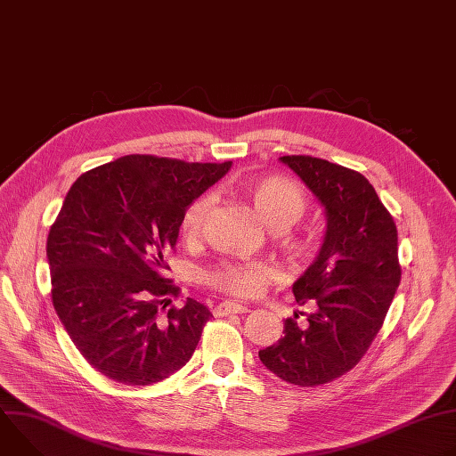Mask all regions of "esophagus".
I'll list each match as a JSON object with an SVG mask.
<instances>
[{"instance_id":"esophagus-1","label":"esophagus","mask_w":456,"mask_h":456,"mask_svg":"<svg viewBox=\"0 0 456 456\" xmlns=\"http://www.w3.org/2000/svg\"><path fill=\"white\" fill-rule=\"evenodd\" d=\"M248 312L247 306L232 303V301H224L215 306V315H229V314H245Z\"/></svg>"}]
</instances>
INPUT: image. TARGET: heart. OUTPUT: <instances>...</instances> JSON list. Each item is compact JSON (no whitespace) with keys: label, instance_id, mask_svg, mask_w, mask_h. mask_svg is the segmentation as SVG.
I'll list each match as a JSON object with an SVG mask.
<instances>
[{"label":"heart","instance_id":"obj_1","mask_svg":"<svg viewBox=\"0 0 456 456\" xmlns=\"http://www.w3.org/2000/svg\"><path fill=\"white\" fill-rule=\"evenodd\" d=\"M247 194L257 216L273 231L290 227L305 209L299 185L283 176L257 178L247 187ZM209 208L211 197H200L183 213L180 231L187 241L200 236ZM273 276V267L264 262H224L206 274V281L220 292L247 299L262 294Z\"/></svg>","mask_w":456,"mask_h":456}]
</instances>
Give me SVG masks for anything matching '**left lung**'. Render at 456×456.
<instances>
[{
    "label": "left lung",
    "mask_w": 456,
    "mask_h": 456,
    "mask_svg": "<svg viewBox=\"0 0 456 456\" xmlns=\"http://www.w3.org/2000/svg\"><path fill=\"white\" fill-rule=\"evenodd\" d=\"M280 162L312 191L327 229L292 285L296 301L312 310L306 324L299 327L296 312L285 319V336L257 355L276 377L312 387L352 370L380 330L401 281L397 227L361 173L305 155Z\"/></svg>",
    "instance_id": "1"
}]
</instances>
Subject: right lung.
<instances>
[{
	"label": "right lung",
	"mask_w": 456,
	"mask_h": 456,
	"mask_svg": "<svg viewBox=\"0 0 456 456\" xmlns=\"http://www.w3.org/2000/svg\"><path fill=\"white\" fill-rule=\"evenodd\" d=\"M231 166L126 155L83 173L64 197L46 240L52 301L76 348L108 379L164 380L197 348L213 314L187 297L160 315L178 294L164 278L166 254L187 208Z\"/></svg>",
	"instance_id": "1"
}]
</instances>
